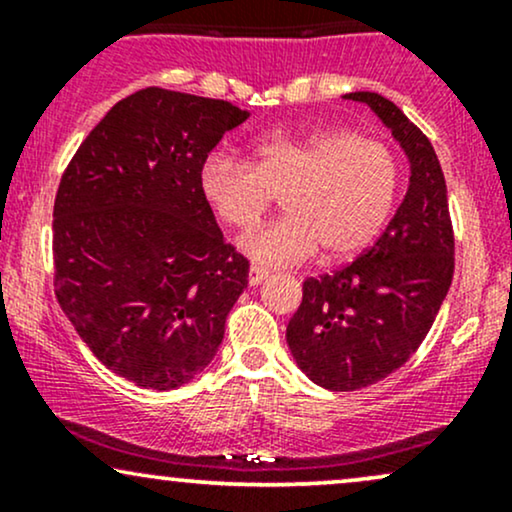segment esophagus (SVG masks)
Masks as SVG:
<instances>
[{"label": "esophagus", "mask_w": 512, "mask_h": 512, "mask_svg": "<svg viewBox=\"0 0 512 512\" xmlns=\"http://www.w3.org/2000/svg\"><path fill=\"white\" fill-rule=\"evenodd\" d=\"M267 276H269L267 269H262V267H257V264H252V267H250V276H248L250 286H260L262 281L267 279Z\"/></svg>", "instance_id": "1"}]
</instances>
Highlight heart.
<instances>
[{"mask_svg": "<svg viewBox=\"0 0 512 512\" xmlns=\"http://www.w3.org/2000/svg\"><path fill=\"white\" fill-rule=\"evenodd\" d=\"M255 163L209 154L199 170L204 197L228 226L252 228L284 199L286 216L240 238L257 264L281 267L315 255L354 257L380 233L402 180L392 146L351 129L269 134L255 144Z\"/></svg>", "mask_w": 512, "mask_h": 512, "instance_id": "obj_1", "label": "heart"}]
</instances>
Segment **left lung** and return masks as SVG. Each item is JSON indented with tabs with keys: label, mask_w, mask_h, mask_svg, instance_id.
Returning <instances> with one entry per match:
<instances>
[{
	"label": "left lung",
	"mask_w": 512,
	"mask_h": 512,
	"mask_svg": "<svg viewBox=\"0 0 512 512\" xmlns=\"http://www.w3.org/2000/svg\"><path fill=\"white\" fill-rule=\"evenodd\" d=\"M346 98L370 105L392 129L411 178L383 236L346 267L303 281L286 327L298 368L334 392L361 390L402 368L431 330L455 272L448 187L428 137L378 93Z\"/></svg>",
	"instance_id": "8db88e82"
}]
</instances>
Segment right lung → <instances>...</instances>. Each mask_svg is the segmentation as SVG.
<instances>
[{
  "label": "right lung",
  "instance_id": "right-lung-1",
  "mask_svg": "<svg viewBox=\"0 0 512 512\" xmlns=\"http://www.w3.org/2000/svg\"><path fill=\"white\" fill-rule=\"evenodd\" d=\"M248 120L219 98L149 86L122 98L64 168L52 209L55 296L93 356L175 390L219 349L250 260L226 243L199 170Z\"/></svg>",
  "mask_w": 512,
  "mask_h": 512
}]
</instances>
